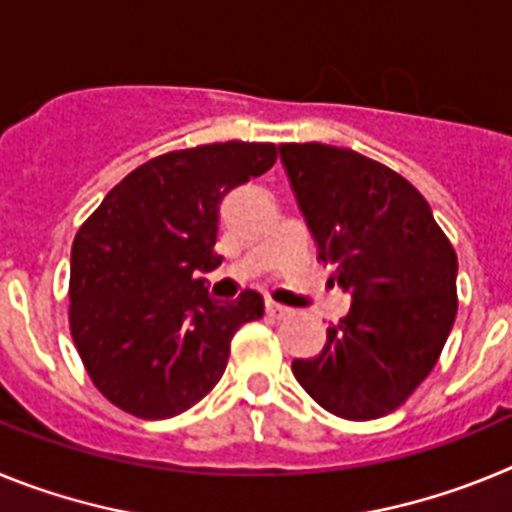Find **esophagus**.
<instances>
[{
	"mask_svg": "<svg viewBox=\"0 0 512 512\" xmlns=\"http://www.w3.org/2000/svg\"><path fill=\"white\" fill-rule=\"evenodd\" d=\"M287 307L284 305H279V302H266V315H269V318H284V315H287Z\"/></svg>",
	"mask_w": 512,
	"mask_h": 512,
	"instance_id": "34e87169",
	"label": "esophagus"
}]
</instances>
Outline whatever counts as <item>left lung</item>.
I'll list each match as a JSON object with an SVG mask.
<instances>
[{
	"label": "left lung",
	"instance_id": "obj_1",
	"mask_svg": "<svg viewBox=\"0 0 512 512\" xmlns=\"http://www.w3.org/2000/svg\"><path fill=\"white\" fill-rule=\"evenodd\" d=\"M318 259L351 295L315 359L292 372L320 408L346 420L390 415L433 372L456 318V251L423 194L356 151L279 146Z\"/></svg>",
	"mask_w": 512,
	"mask_h": 512
}]
</instances>
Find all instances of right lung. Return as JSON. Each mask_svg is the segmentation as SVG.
I'll list each match as a JSON object with an SVG mask.
<instances>
[{
	"label": "right lung",
	"instance_id": "1",
	"mask_svg": "<svg viewBox=\"0 0 512 512\" xmlns=\"http://www.w3.org/2000/svg\"><path fill=\"white\" fill-rule=\"evenodd\" d=\"M274 143H212L130 171L71 246V338L94 387L143 420L184 413L220 382L230 338L264 318V297H207L220 202L269 171Z\"/></svg>",
	"mask_w": 512,
	"mask_h": 512
}]
</instances>
